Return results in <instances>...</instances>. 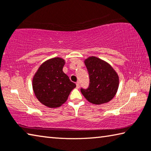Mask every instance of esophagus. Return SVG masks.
<instances>
[{
    "label": "esophagus",
    "instance_id": "1",
    "mask_svg": "<svg viewBox=\"0 0 151 151\" xmlns=\"http://www.w3.org/2000/svg\"><path fill=\"white\" fill-rule=\"evenodd\" d=\"M76 87L78 88L79 87H80V83H79V82H76Z\"/></svg>",
    "mask_w": 151,
    "mask_h": 151
}]
</instances>
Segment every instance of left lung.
<instances>
[{
    "instance_id": "obj_1",
    "label": "left lung",
    "mask_w": 151,
    "mask_h": 151,
    "mask_svg": "<svg viewBox=\"0 0 151 151\" xmlns=\"http://www.w3.org/2000/svg\"><path fill=\"white\" fill-rule=\"evenodd\" d=\"M90 85L81 91L85 99L94 104H102L111 101L117 93L119 78L111 65L94 56L85 60Z\"/></svg>"
}]
</instances>
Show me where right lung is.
I'll list each match as a JSON object with an SVG mask.
<instances>
[{"mask_svg": "<svg viewBox=\"0 0 151 151\" xmlns=\"http://www.w3.org/2000/svg\"><path fill=\"white\" fill-rule=\"evenodd\" d=\"M65 60L62 58H50L38 68L32 78V89L40 103L49 108H57L67 100L76 87L63 71Z\"/></svg>", "mask_w": 151, "mask_h": 151, "instance_id": "1", "label": "right lung"}]
</instances>
